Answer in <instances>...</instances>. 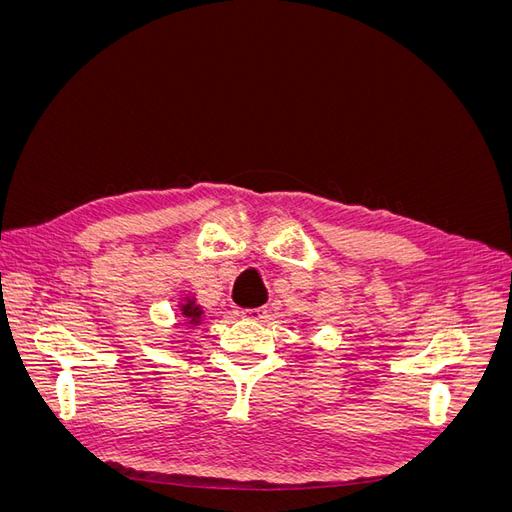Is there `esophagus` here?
Segmentation results:
<instances>
[{
  "mask_svg": "<svg viewBox=\"0 0 512 512\" xmlns=\"http://www.w3.org/2000/svg\"><path fill=\"white\" fill-rule=\"evenodd\" d=\"M241 318H247V320H262V318H267V307L243 309V312H241Z\"/></svg>",
  "mask_w": 512,
  "mask_h": 512,
  "instance_id": "1",
  "label": "esophagus"
}]
</instances>
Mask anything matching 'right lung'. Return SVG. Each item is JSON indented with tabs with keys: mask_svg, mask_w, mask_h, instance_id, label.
I'll use <instances>...</instances> for the list:
<instances>
[{
	"mask_svg": "<svg viewBox=\"0 0 512 512\" xmlns=\"http://www.w3.org/2000/svg\"><path fill=\"white\" fill-rule=\"evenodd\" d=\"M179 312L185 318V324H192V327H196V324L203 320V309H200V305H196V301L190 297L179 303Z\"/></svg>",
	"mask_w": 512,
	"mask_h": 512,
	"instance_id": "add662e5",
	"label": "right lung"
}]
</instances>
